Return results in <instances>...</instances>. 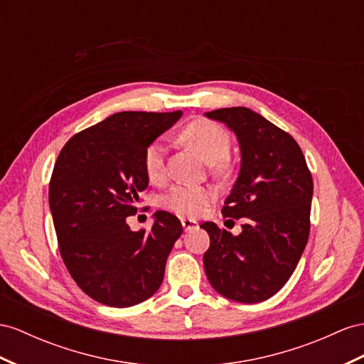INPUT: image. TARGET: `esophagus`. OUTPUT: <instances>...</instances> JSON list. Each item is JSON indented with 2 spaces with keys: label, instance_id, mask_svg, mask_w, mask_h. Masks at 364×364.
Listing matches in <instances>:
<instances>
[{
  "label": "esophagus",
  "instance_id": "1",
  "mask_svg": "<svg viewBox=\"0 0 364 364\" xmlns=\"http://www.w3.org/2000/svg\"><path fill=\"white\" fill-rule=\"evenodd\" d=\"M181 225H183V229H184L186 232H191V230L198 228V223L195 221V220H191V218H183V220H181Z\"/></svg>",
  "mask_w": 364,
  "mask_h": 364
}]
</instances>
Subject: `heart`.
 <instances>
[{
	"instance_id": "obj_1",
	"label": "heart",
	"mask_w": 364,
	"mask_h": 364,
	"mask_svg": "<svg viewBox=\"0 0 364 364\" xmlns=\"http://www.w3.org/2000/svg\"><path fill=\"white\" fill-rule=\"evenodd\" d=\"M183 139L204 161L215 164L226 158L230 151V138L217 123L209 119H195L183 130ZM166 147L163 141H154L144 152V172L156 183L164 176ZM215 198V192L206 186L178 184L164 195V206L181 217H197Z\"/></svg>"
}]
</instances>
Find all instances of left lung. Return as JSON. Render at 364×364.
<instances>
[{
	"instance_id": "obj_1",
	"label": "left lung",
	"mask_w": 364,
	"mask_h": 364,
	"mask_svg": "<svg viewBox=\"0 0 364 364\" xmlns=\"http://www.w3.org/2000/svg\"><path fill=\"white\" fill-rule=\"evenodd\" d=\"M204 115L237 135L241 166L221 212L246 221L238 235L203 223L210 238L204 271L229 300L264 301L291 278L309 238L312 175L295 139L257 112L226 107Z\"/></svg>"
}]
</instances>
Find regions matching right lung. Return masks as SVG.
Listing matches in <instances>:
<instances>
[{"label":"right lung","instance_id":"1","mask_svg":"<svg viewBox=\"0 0 364 364\" xmlns=\"http://www.w3.org/2000/svg\"><path fill=\"white\" fill-rule=\"evenodd\" d=\"M181 114L118 112L73 135L55 163L49 206L60 254L81 291L101 304L135 306L163 283L180 220L158 210L151 230L134 232L126 218L149 184L146 149Z\"/></svg>","mask_w":364,"mask_h":364}]
</instances>
